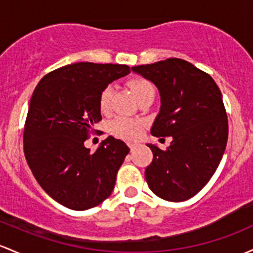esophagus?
Returning <instances> with one entry per match:
<instances>
[{
	"instance_id": "esophagus-1",
	"label": "esophagus",
	"mask_w": 253,
	"mask_h": 253,
	"mask_svg": "<svg viewBox=\"0 0 253 253\" xmlns=\"http://www.w3.org/2000/svg\"><path fill=\"white\" fill-rule=\"evenodd\" d=\"M128 146H129V149H131V151H133V150H134L135 148H137V144H134V143H129V144H128Z\"/></svg>"
}]
</instances>
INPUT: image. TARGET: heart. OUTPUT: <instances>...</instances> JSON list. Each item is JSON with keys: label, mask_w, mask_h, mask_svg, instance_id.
<instances>
[{"label": "heart", "mask_w": 253, "mask_h": 253, "mask_svg": "<svg viewBox=\"0 0 253 253\" xmlns=\"http://www.w3.org/2000/svg\"><path fill=\"white\" fill-rule=\"evenodd\" d=\"M128 86L132 88L133 93L141 101L145 97L155 95V87L148 79L141 77L132 78L128 82ZM113 90L110 86H107L101 91L98 97V107L101 112H107L110 107V99H112ZM141 128V122L134 119L119 116L115 118L109 124V131L115 137L122 138V139H133L139 134Z\"/></svg>", "instance_id": "obj_1"}]
</instances>
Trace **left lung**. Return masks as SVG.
I'll return each instance as SVG.
<instances>
[{
	"label": "left lung",
	"mask_w": 253,
	"mask_h": 253,
	"mask_svg": "<svg viewBox=\"0 0 253 253\" xmlns=\"http://www.w3.org/2000/svg\"><path fill=\"white\" fill-rule=\"evenodd\" d=\"M157 86L161 109L155 137H171L167 150L148 144L154 158L145 169L150 190L169 202H184L208 184L228 139V120L215 80L181 59L132 67Z\"/></svg>",
	"instance_id": "obj_1"
}]
</instances>
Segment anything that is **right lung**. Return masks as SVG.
<instances>
[{
    "label": "right lung",
    "instance_id": "right-lung-1",
    "mask_svg": "<svg viewBox=\"0 0 253 253\" xmlns=\"http://www.w3.org/2000/svg\"><path fill=\"white\" fill-rule=\"evenodd\" d=\"M129 72L126 65L72 63L42 78L33 91L25 157L41 187L68 209H91L113 192L128 146L109 135L92 154L84 143L102 120L101 91Z\"/></svg>",
    "mask_w": 253,
    "mask_h": 253
}]
</instances>
